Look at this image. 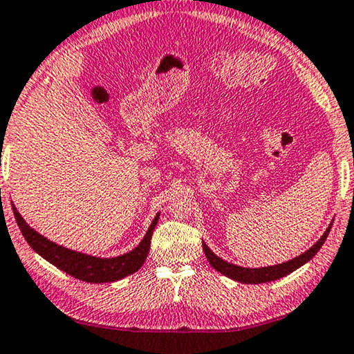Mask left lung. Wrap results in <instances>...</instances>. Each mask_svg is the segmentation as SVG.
<instances>
[{
    "mask_svg": "<svg viewBox=\"0 0 354 354\" xmlns=\"http://www.w3.org/2000/svg\"><path fill=\"white\" fill-rule=\"evenodd\" d=\"M330 226L333 225H329L328 230H326L323 236L319 237V241L315 243L313 247H310L307 252H304L302 254H299V257L286 261V263H281L277 266H268V268L250 269V268H241V266L227 263V261L216 257V254L212 252V250L205 245L204 242H203V250L205 253V258H207V261H209V264L215 270H218L220 274L230 277V279L236 280V281H241V283H250V285L266 283V281L279 280V279H281V277L291 274V272H295L296 269L301 268V266L308 263V261L318 253V250L322 248V245L326 241V237H328V234L330 231Z\"/></svg>",
    "mask_w": 354,
    "mask_h": 354,
    "instance_id": "left-lung-1",
    "label": "left lung"
}]
</instances>
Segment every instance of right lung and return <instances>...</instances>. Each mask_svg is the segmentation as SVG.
Listing matches in <instances>:
<instances>
[{
	"mask_svg": "<svg viewBox=\"0 0 354 354\" xmlns=\"http://www.w3.org/2000/svg\"><path fill=\"white\" fill-rule=\"evenodd\" d=\"M12 210L15 221H17L25 241L30 243V247L37 254H41L48 263L55 266L59 270L66 272L74 279L88 281V283H112V281L122 280L142 268L150 250L151 234H153L156 223H158L160 218V214H156L155 220L151 221L149 231H147L142 241L129 253H124L122 257L115 258H96L91 257V254L74 252V250L57 245L55 242L48 241L47 237L41 236L39 232L30 227L28 223L21 218L15 205H12Z\"/></svg>",
	"mask_w": 354,
	"mask_h": 354,
	"instance_id": "add662e5",
	"label": "right lung"
}]
</instances>
